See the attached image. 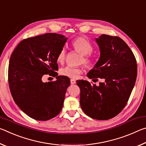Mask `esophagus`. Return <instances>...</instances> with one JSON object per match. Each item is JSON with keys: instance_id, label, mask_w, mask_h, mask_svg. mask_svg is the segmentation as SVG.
I'll return each mask as SVG.
<instances>
[{"instance_id": "obj_1", "label": "esophagus", "mask_w": 146, "mask_h": 146, "mask_svg": "<svg viewBox=\"0 0 146 146\" xmlns=\"http://www.w3.org/2000/svg\"><path fill=\"white\" fill-rule=\"evenodd\" d=\"M70 82H71V84H75L76 83V81H75V80H74V79H71Z\"/></svg>"}]
</instances>
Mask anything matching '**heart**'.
Segmentation results:
<instances>
[{
	"label": "heart",
	"mask_w": 146,
	"mask_h": 146,
	"mask_svg": "<svg viewBox=\"0 0 146 146\" xmlns=\"http://www.w3.org/2000/svg\"><path fill=\"white\" fill-rule=\"evenodd\" d=\"M71 45L73 49L82 55L80 62L84 63L87 66H90L92 64V60L90 58V55L93 50V47L90 41L84 36H79L73 40ZM66 49L62 48L59 51L56 56V61L59 64H63L66 60ZM83 71L81 68H73L71 66H66L60 69V73L61 75L67 76L71 78H76Z\"/></svg>",
	"instance_id": "obj_1"
}]
</instances>
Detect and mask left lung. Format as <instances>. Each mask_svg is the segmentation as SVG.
<instances>
[{
  "label": "left lung",
  "mask_w": 146,
  "mask_h": 146,
  "mask_svg": "<svg viewBox=\"0 0 146 146\" xmlns=\"http://www.w3.org/2000/svg\"><path fill=\"white\" fill-rule=\"evenodd\" d=\"M100 58L89 71V78L103 82L98 86L87 80H78L80 103L83 111L97 120L117 116L126 105L137 76V61L127 44L118 36L102 35L95 38Z\"/></svg>",
  "instance_id": "1"
}]
</instances>
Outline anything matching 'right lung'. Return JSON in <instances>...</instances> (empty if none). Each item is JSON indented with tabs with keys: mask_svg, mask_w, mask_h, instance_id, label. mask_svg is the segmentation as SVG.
Here are the masks:
<instances>
[{
	"mask_svg": "<svg viewBox=\"0 0 146 146\" xmlns=\"http://www.w3.org/2000/svg\"><path fill=\"white\" fill-rule=\"evenodd\" d=\"M68 38L57 33L26 38L15 49L9 59V86L19 108L29 117L48 120L58 115L63 107L67 76H57L56 56ZM56 76L54 82L44 83V75Z\"/></svg>",
	"mask_w": 146,
	"mask_h": 146,
	"instance_id": "right-lung-1",
	"label": "right lung"
}]
</instances>
